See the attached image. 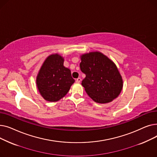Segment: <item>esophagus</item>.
Masks as SVG:
<instances>
[{
	"label": "esophagus",
	"mask_w": 157,
	"mask_h": 157,
	"mask_svg": "<svg viewBox=\"0 0 157 157\" xmlns=\"http://www.w3.org/2000/svg\"><path fill=\"white\" fill-rule=\"evenodd\" d=\"M81 78H77L76 79V83H80V82H81Z\"/></svg>",
	"instance_id": "esophagus-1"
}]
</instances>
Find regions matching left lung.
Masks as SVG:
<instances>
[{"mask_svg":"<svg viewBox=\"0 0 157 157\" xmlns=\"http://www.w3.org/2000/svg\"><path fill=\"white\" fill-rule=\"evenodd\" d=\"M81 71L86 77L81 85L88 96L99 104H106L118 97L123 88V79L115 64L100 52L80 56Z\"/></svg>","mask_w":157,"mask_h":157,"instance_id":"obj_1","label":"left lung"}]
</instances>
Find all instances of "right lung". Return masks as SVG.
Masks as SVG:
<instances>
[{"mask_svg":"<svg viewBox=\"0 0 157 157\" xmlns=\"http://www.w3.org/2000/svg\"><path fill=\"white\" fill-rule=\"evenodd\" d=\"M63 57L58 53L48 56L36 77V85L40 95L49 102L60 100L75 82L71 70L63 65Z\"/></svg>","mask_w":157,"mask_h":157,"instance_id":"obj_1","label":"right lung"}]
</instances>
